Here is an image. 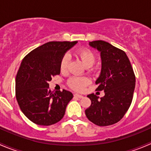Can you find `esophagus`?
<instances>
[{"instance_id": "34e87169", "label": "esophagus", "mask_w": 151, "mask_h": 151, "mask_svg": "<svg viewBox=\"0 0 151 151\" xmlns=\"http://www.w3.org/2000/svg\"><path fill=\"white\" fill-rule=\"evenodd\" d=\"M74 97H76V98H79V99H82L83 98V96L82 95H80V94H77V93H75L74 95Z\"/></svg>"}]
</instances>
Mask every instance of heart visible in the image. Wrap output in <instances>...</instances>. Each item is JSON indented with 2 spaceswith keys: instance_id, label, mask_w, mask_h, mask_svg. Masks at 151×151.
<instances>
[{
  "instance_id": "heart-1",
  "label": "heart",
  "mask_w": 151,
  "mask_h": 151,
  "mask_svg": "<svg viewBox=\"0 0 151 151\" xmlns=\"http://www.w3.org/2000/svg\"><path fill=\"white\" fill-rule=\"evenodd\" d=\"M76 55L80 59L85 66L91 67L95 63L96 58L91 50L86 48L80 49L76 52ZM68 64V55H64L60 63V69L61 71H66ZM90 81L86 77H72L68 80V85L71 88L77 91H82L85 87L89 85Z\"/></svg>"
}]
</instances>
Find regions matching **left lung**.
Instances as JSON below:
<instances>
[{"label": "left lung", "mask_w": 151, "mask_h": 151, "mask_svg": "<svg viewBox=\"0 0 151 151\" xmlns=\"http://www.w3.org/2000/svg\"><path fill=\"white\" fill-rule=\"evenodd\" d=\"M89 45L101 52V71L96 81L98 85L96 91H104L105 95L100 99L94 93L88 95L91 104L85 109V115L97 126H110L122 119L132 104L134 73L122 50L102 40L91 42Z\"/></svg>", "instance_id": "1"}]
</instances>
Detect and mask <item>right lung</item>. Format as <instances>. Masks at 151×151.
I'll list each match as a JSON object with an SVG mask.
<instances>
[{
	"label": "right lung",
	"instance_id": "add662e5",
	"mask_svg": "<svg viewBox=\"0 0 151 151\" xmlns=\"http://www.w3.org/2000/svg\"><path fill=\"white\" fill-rule=\"evenodd\" d=\"M77 42H50L37 47L23 58L16 76L15 93L19 108L33 123L50 126L63 118L73 94L52 92L49 81L60 74V63L67 50Z\"/></svg>",
	"mask_w": 151,
	"mask_h": 151
}]
</instances>
